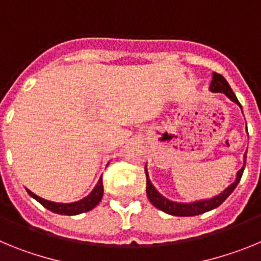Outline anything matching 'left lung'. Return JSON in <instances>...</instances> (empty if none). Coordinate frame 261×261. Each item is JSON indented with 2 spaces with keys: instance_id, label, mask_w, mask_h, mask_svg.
<instances>
[{
  "instance_id": "8db88e82",
  "label": "left lung",
  "mask_w": 261,
  "mask_h": 261,
  "mask_svg": "<svg viewBox=\"0 0 261 261\" xmlns=\"http://www.w3.org/2000/svg\"><path fill=\"white\" fill-rule=\"evenodd\" d=\"M209 90L212 93H222L225 94L230 100H232L234 103H237L238 106L239 102L235 94L232 93L231 87L227 84V81L222 77L221 74L213 73V77H212L211 86ZM246 158L247 155L244 154V165L243 167L237 172V177H235L234 183L230 184L225 191L220 193V195L214 196L212 199H205V200H199V201H192V202H176L171 201V200L166 199L165 196H162L158 191L155 190V187L151 184L150 179H149V174H147V170L145 167V172H146V195L147 199L150 200L151 204L158 208L159 211L165 212L167 214H171V216H177V217H192V216H199V214L205 213V212H209L212 209H216L217 206H220L223 201H225L227 197L230 196V193L235 190V187L238 186V183L241 181V177L243 175L244 166H246Z\"/></svg>"
}]
</instances>
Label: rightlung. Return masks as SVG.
Masks as SVG:
<instances>
[{"mask_svg":"<svg viewBox=\"0 0 261 261\" xmlns=\"http://www.w3.org/2000/svg\"><path fill=\"white\" fill-rule=\"evenodd\" d=\"M29 195L31 196L32 199H35L36 201L40 202L44 208H47L48 211L53 212V213L57 214H62V216H75V214H81L85 213V212H89L91 209H94L96 205L100 202L103 197V180L102 177L99 179L98 184L94 187V190L91 191L89 196H86L85 199L80 200V201H74V202H55V201H49V200L41 199L39 197L38 195H35L34 192H31L30 190H27Z\"/></svg>","mask_w":261,"mask_h":261,"instance_id":"add662e5","label":"right lung"}]
</instances>
